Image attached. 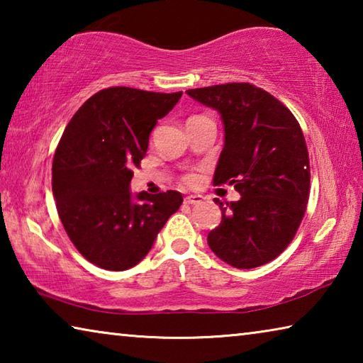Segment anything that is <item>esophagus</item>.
Returning <instances> with one entry per match:
<instances>
[{"mask_svg":"<svg viewBox=\"0 0 363 363\" xmlns=\"http://www.w3.org/2000/svg\"><path fill=\"white\" fill-rule=\"evenodd\" d=\"M201 200H203V196L201 195H189L184 199V203L186 205H200Z\"/></svg>","mask_w":363,"mask_h":363,"instance_id":"34e87169","label":"esophagus"}]
</instances>
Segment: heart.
<instances>
[{"instance_id":"obj_1","label":"heart","mask_w":363,"mask_h":363,"mask_svg":"<svg viewBox=\"0 0 363 363\" xmlns=\"http://www.w3.org/2000/svg\"><path fill=\"white\" fill-rule=\"evenodd\" d=\"M195 177L194 176H187V182H194Z\"/></svg>"}]
</instances>
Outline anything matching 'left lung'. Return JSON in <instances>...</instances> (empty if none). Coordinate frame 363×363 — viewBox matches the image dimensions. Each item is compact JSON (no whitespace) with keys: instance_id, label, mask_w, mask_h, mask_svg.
<instances>
[{"instance_id":"left-lung-1","label":"left lung","mask_w":363,"mask_h":363,"mask_svg":"<svg viewBox=\"0 0 363 363\" xmlns=\"http://www.w3.org/2000/svg\"><path fill=\"white\" fill-rule=\"evenodd\" d=\"M186 93L220 115L224 149L213 182L240 194L225 205L214 200L223 219L208 233V245L232 267L267 264L293 240L309 200V153L299 123L272 94L250 83Z\"/></svg>"}]
</instances>
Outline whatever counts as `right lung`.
Instances as JSON below:
<instances>
[{
    "label": "right lung",
    "instance_id": "1",
    "mask_svg": "<svg viewBox=\"0 0 363 363\" xmlns=\"http://www.w3.org/2000/svg\"><path fill=\"white\" fill-rule=\"evenodd\" d=\"M179 93L102 89L73 115L52 162V194L67 235L89 262L126 270L144 259L182 195L130 189L133 168L145 157L157 121Z\"/></svg>",
    "mask_w": 363,
    "mask_h": 363
}]
</instances>
